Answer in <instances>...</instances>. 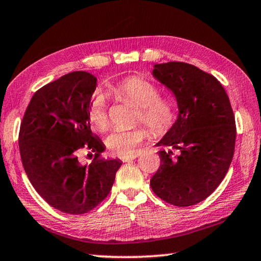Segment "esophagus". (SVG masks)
I'll return each instance as SVG.
<instances>
[{
	"mask_svg": "<svg viewBox=\"0 0 261 261\" xmlns=\"http://www.w3.org/2000/svg\"><path fill=\"white\" fill-rule=\"evenodd\" d=\"M138 155H139L138 153H134V154H130V155H126V156H121V160L123 162H129V161L135 160V159Z\"/></svg>",
	"mask_w": 261,
	"mask_h": 261,
	"instance_id": "34e87169",
	"label": "esophagus"
}]
</instances>
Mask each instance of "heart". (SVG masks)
Masks as SVG:
<instances>
[{
    "instance_id": "obj_1",
    "label": "heart",
    "mask_w": 261,
    "mask_h": 261,
    "mask_svg": "<svg viewBox=\"0 0 261 261\" xmlns=\"http://www.w3.org/2000/svg\"><path fill=\"white\" fill-rule=\"evenodd\" d=\"M110 92L117 98L130 100L139 107L137 120H141L155 136H162L171 129L176 121V110L169 100L160 98V91L147 79L130 76L110 87ZM87 118L96 130H103L108 124L106 96L101 92L92 96L87 108ZM147 136L143 126L131 129H114L106 138L110 152L118 156H126Z\"/></svg>"
}]
</instances>
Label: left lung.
I'll return each mask as SVG.
<instances>
[{"mask_svg": "<svg viewBox=\"0 0 261 261\" xmlns=\"http://www.w3.org/2000/svg\"><path fill=\"white\" fill-rule=\"evenodd\" d=\"M152 74L173 92L178 115L156 144L167 149L159 151L161 163L151 188L171 205H196L213 193L230 167L236 140L230 101L218 79L192 64H154Z\"/></svg>", "mask_w": 261, "mask_h": 261, "instance_id": "left-lung-1", "label": "left lung"}]
</instances>
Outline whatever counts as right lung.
<instances>
[{"mask_svg": "<svg viewBox=\"0 0 261 261\" xmlns=\"http://www.w3.org/2000/svg\"><path fill=\"white\" fill-rule=\"evenodd\" d=\"M96 85L86 71L64 74L35 92L20 124L25 173L43 199L63 213L85 214L98 206L122 165L118 159L100 158L106 146L91 131L87 108ZM84 148L95 153L90 164L79 159Z\"/></svg>", "mask_w": 261, "mask_h": 261, "instance_id": "right-lung-1", "label": "right lung"}]
</instances>
